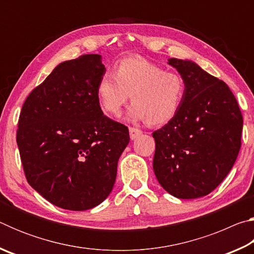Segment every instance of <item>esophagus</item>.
Segmentation results:
<instances>
[{
	"label": "esophagus",
	"mask_w": 254,
	"mask_h": 254,
	"mask_svg": "<svg viewBox=\"0 0 254 254\" xmlns=\"http://www.w3.org/2000/svg\"><path fill=\"white\" fill-rule=\"evenodd\" d=\"M128 132H130L131 140H134V139H136L137 136L142 134V131L139 130V128H135V127H130V128H128Z\"/></svg>",
	"instance_id": "34e87169"
}]
</instances>
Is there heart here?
<instances>
[{
  "label": "heart",
  "mask_w": 254,
  "mask_h": 254,
  "mask_svg": "<svg viewBox=\"0 0 254 254\" xmlns=\"http://www.w3.org/2000/svg\"><path fill=\"white\" fill-rule=\"evenodd\" d=\"M186 86L183 77L143 58L122 60L114 75L105 74L97 84L96 96L107 115L118 118L131 96L128 119L162 126L171 121L183 104Z\"/></svg>",
  "instance_id": "heart-1"
}]
</instances>
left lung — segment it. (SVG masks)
Returning <instances> with one entry per match:
<instances>
[{"label": "left lung", "instance_id": "1", "mask_svg": "<svg viewBox=\"0 0 254 254\" xmlns=\"http://www.w3.org/2000/svg\"><path fill=\"white\" fill-rule=\"evenodd\" d=\"M186 86L176 117L152 133L153 170L177 198L208 195L230 173L241 148L243 119L224 81L188 59H168Z\"/></svg>", "mask_w": 254, "mask_h": 254}]
</instances>
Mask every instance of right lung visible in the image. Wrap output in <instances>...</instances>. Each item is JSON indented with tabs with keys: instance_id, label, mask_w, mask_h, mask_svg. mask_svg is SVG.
I'll return each mask as SVG.
<instances>
[{
	"instance_id": "obj_1",
	"label": "right lung",
	"mask_w": 254,
	"mask_h": 254,
	"mask_svg": "<svg viewBox=\"0 0 254 254\" xmlns=\"http://www.w3.org/2000/svg\"><path fill=\"white\" fill-rule=\"evenodd\" d=\"M105 71L96 54L59 64L21 110L16 143L25 178L60 208L86 210L106 199L130 141L127 127L98 104Z\"/></svg>"
}]
</instances>
